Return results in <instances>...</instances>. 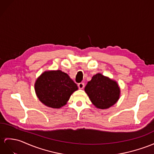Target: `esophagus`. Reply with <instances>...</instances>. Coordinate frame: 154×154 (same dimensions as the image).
Segmentation results:
<instances>
[{
	"label": "esophagus",
	"instance_id": "obj_1",
	"mask_svg": "<svg viewBox=\"0 0 154 154\" xmlns=\"http://www.w3.org/2000/svg\"><path fill=\"white\" fill-rule=\"evenodd\" d=\"M78 88L82 89H83L84 88V84L82 83V82H81V83H79L78 84Z\"/></svg>",
	"mask_w": 154,
	"mask_h": 154
}]
</instances>
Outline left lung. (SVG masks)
<instances>
[{"label":"left lung","instance_id":"obj_1","mask_svg":"<svg viewBox=\"0 0 154 154\" xmlns=\"http://www.w3.org/2000/svg\"><path fill=\"white\" fill-rule=\"evenodd\" d=\"M85 91L91 103L100 109H106L118 100L120 89L117 82L100 73L94 75L88 82Z\"/></svg>","mask_w":154,"mask_h":154}]
</instances>
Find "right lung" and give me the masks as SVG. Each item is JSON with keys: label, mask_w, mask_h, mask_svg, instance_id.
I'll return each instance as SVG.
<instances>
[{"label": "right lung", "mask_w": 154, "mask_h": 154, "mask_svg": "<svg viewBox=\"0 0 154 154\" xmlns=\"http://www.w3.org/2000/svg\"><path fill=\"white\" fill-rule=\"evenodd\" d=\"M35 89L37 97L44 104L59 108L65 105L78 86L68 74L57 70L45 71L37 78Z\"/></svg>", "instance_id": "1"}]
</instances>
